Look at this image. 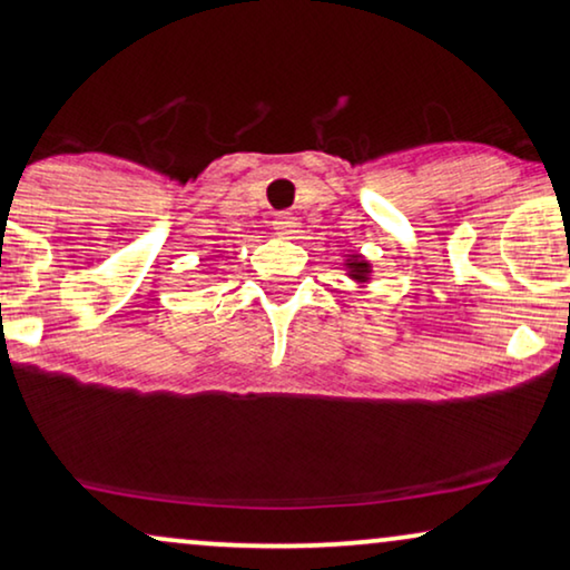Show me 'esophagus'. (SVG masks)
Returning <instances> with one entry per match:
<instances>
[{
	"instance_id": "esophagus-1",
	"label": "esophagus",
	"mask_w": 570,
	"mask_h": 570,
	"mask_svg": "<svg viewBox=\"0 0 570 570\" xmlns=\"http://www.w3.org/2000/svg\"><path fill=\"white\" fill-rule=\"evenodd\" d=\"M272 225H275L279 238H295V236H298V228H301L298 217H293V215H277L275 223H272Z\"/></svg>"
}]
</instances>
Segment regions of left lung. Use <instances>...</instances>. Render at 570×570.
Here are the masks:
<instances>
[{
	"label": "left lung",
	"mask_w": 570,
	"mask_h": 570,
	"mask_svg": "<svg viewBox=\"0 0 570 570\" xmlns=\"http://www.w3.org/2000/svg\"><path fill=\"white\" fill-rule=\"evenodd\" d=\"M347 272H350V277L357 279V283H368L371 264L365 262L361 254H355V256H350V259H347Z\"/></svg>",
	"instance_id": "1"
}]
</instances>
